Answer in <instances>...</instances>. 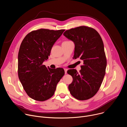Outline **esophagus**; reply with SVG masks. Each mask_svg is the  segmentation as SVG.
<instances>
[{
	"label": "esophagus",
	"instance_id": "1",
	"mask_svg": "<svg viewBox=\"0 0 127 127\" xmlns=\"http://www.w3.org/2000/svg\"><path fill=\"white\" fill-rule=\"evenodd\" d=\"M64 70H65V73L67 74V69L66 68H64Z\"/></svg>",
	"mask_w": 127,
	"mask_h": 127
}]
</instances>
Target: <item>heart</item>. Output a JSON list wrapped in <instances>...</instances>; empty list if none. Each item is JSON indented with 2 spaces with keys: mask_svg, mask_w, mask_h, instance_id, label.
Here are the masks:
<instances>
[{
  "mask_svg": "<svg viewBox=\"0 0 127 127\" xmlns=\"http://www.w3.org/2000/svg\"><path fill=\"white\" fill-rule=\"evenodd\" d=\"M70 42V41H64L62 43H67V42Z\"/></svg>",
  "mask_w": 127,
  "mask_h": 127,
  "instance_id": "1",
  "label": "heart"
}]
</instances>
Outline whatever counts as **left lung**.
I'll return each mask as SVG.
<instances>
[{
    "label": "left lung",
    "instance_id": "obj_1",
    "mask_svg": "<svg viewBox=\"0 0 127 127\" xmlns=\"http://www.w3.org/2000/svg\"><path fill=\"white\" fill-rule=\"evenodd\" d=\"M63 34L75 44L73 58L83 61L79 72L74 69L67 71L73 78L68 86L70 93L77 99H88L97 93L105 74L106 58L103 41L95 29L85 26L66 30Z\"/></svg>",
    "mask_w": 127,
    "mask_h": 127
}]
</instances>
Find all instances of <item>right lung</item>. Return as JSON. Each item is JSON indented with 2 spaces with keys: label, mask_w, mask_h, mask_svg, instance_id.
<instances>
[{
  "label": "right lung",
  "mask_w": 127,
  "mask_h": 127,
  "mask_svg": "<svg viewBox=\"0 0 127 127\" xmlns=\"http://www.w3.org/2000/svg\"><path fill=\"white\" fill-rule=\"evenodd\" d=\"M64 31L46 29L32 31L21 44L18 54V76L27 94L35 100L43 101L51 98L65 74L63 68H48L43 64Z\"/></svg>",
  "instance_id": "obj_1"
}]
</instances>
